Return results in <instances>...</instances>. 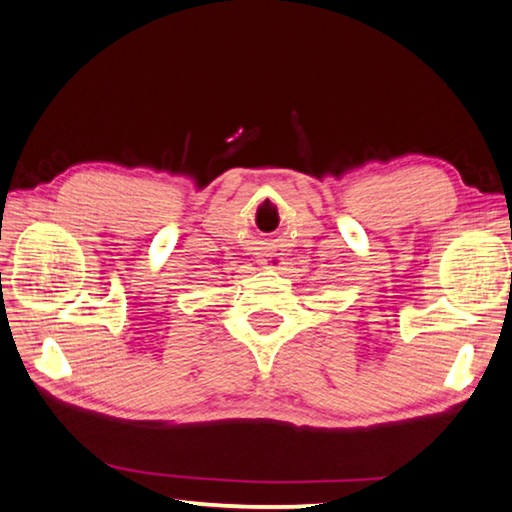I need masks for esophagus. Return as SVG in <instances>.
Masks as SVG:
<instances>
[{
	"instance_id": "1",
	"label": "esophagus",
	"mask_w": 512,
	"mask_h": 512,
	"mask_svg": "<svg viewBox=\"0 0 512 512\" xmlns=\"http://www.w3.org/2000/svg\"><path fill=\"white\" fill-rule=\"evenodd\" d=\"M283 261H286V258H283L281 251L274 249V247L265 249L263 254L258 256V263H261L263 267H267V270H279V267L283 265Z\"/></svg>"
}]
</instances>
